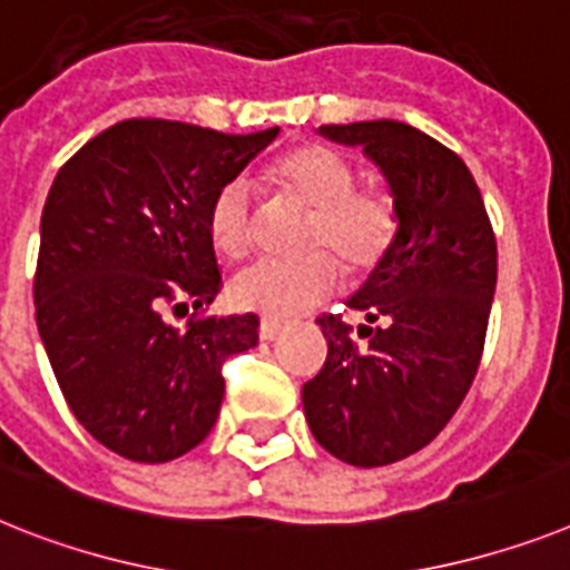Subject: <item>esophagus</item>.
<instances>
[{
  "label": "esophagus",
  "instance_id": "34e87169",
  "mask_svg": "<svg viewBox=\"0 0 570 570\" xmlns=\"http://www.w3.org/2000/svg\"><path fill=\"white\" fill-rule=\"evenodd\" d=\"M281 330H284V324L275 322V318H261V330L257 333H261L263 342H272L275 336H281Z\"/></svg>",
  "mask_w": 570,
  "mask_h": 570
}]
</instances>
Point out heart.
I'll return each instance as SVG.
<instances>
[{
    "label": "heart",
    "instance_id": "obj_1",
    "mask_svg": "<svg viewBox=\"0 0 570 570\" xmlns=\"http://www.w3.org/2000/svg\"><path fill=\"white\" fill-rule=\"evenodd\" d=\"M277 199L307 208L304 248L295 263L261 261L237 275L234 301L266 318H295L342 286V266L353 275H371L394 252L403 214L396 194L380 181H358L356 167L344 153L307 141L281 153L266 170ZM208 240L228 261H240L255 246V208L243 179L219 185L208 205ZM327 247L333 258L321 248Z\"/></svg>",
    "mask_w": 570,
    "mask_h": 570
}]
</instances>
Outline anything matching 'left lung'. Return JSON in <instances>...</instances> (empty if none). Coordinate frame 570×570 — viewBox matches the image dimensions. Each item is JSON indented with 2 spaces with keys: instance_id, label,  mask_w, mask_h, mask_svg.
Instances as JSON below:
<instances>
[{
  "instance_id": "8db88e82",
  "label": "left lung",
  "mask_w": 570,
  "mask_h": 570,
  "mask_svg": "<svg viewBox=\"0 0 570 570\" xmlns=\"http://www.w3.org/2000/svg\"><path fill=\"white\" fill-rule=\"evenodd\" d=\"M358 145L396 194L394 252L351 298L371 323L322 315L327 362L304 385L315 440L353 466H385L429 446L470 391L484 353L499 248L484 199L458 153L403 121L324 124ZM377 327L374 328L373 324Z\"/></svg>"
}]
</instances>
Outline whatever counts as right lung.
<instances>
[{"mask_svg":"<svg viewBox=\"0 0 570 570\" xmlns=\"http://www.w3.org/2000/svg\"><path fill=\"white\" fill-rule=\"evenodd\" d=\"M277 136L130 118L55 176L33 272L37 327L71 414L115 455L165 463L219 417L223 365L257 344V315L205 318L223 277L208 240L219 185ZM195 307L179 331L167 308Z\"/></svg>","mask_w":570,"mask_h":570,"instance_id":"right-lung-1","label":"right lung"}]
</instances>
